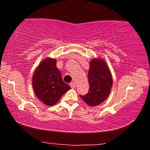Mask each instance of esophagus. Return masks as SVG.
Wrapping results in <instances>:
<instances>
[{"label":"esophagus","instance_id":"1","mask_svg":"<svg viewBox=\"0 0 150 150\" xmlns=\"http://www.w3.org/2000/svg\"><path fill=\"white\" fill-rule=\"evenodd\" d=\"M69 85H70L71 87L72 88V89H74V88L76 87V85H75L74 83H70V84H69Z\"/></svg>","mask_w":150,"mask_h":150}]
</instances>
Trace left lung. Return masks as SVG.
I'll return each mask as SVG.
<instances>
[{
  "instance_id": "1",
  "label": "left lung",
  "mask_w": 150,
  "mask_h": 150,
  "mask_svg": "<svg viewBox=\"0 0 150 150\" xmlns=\"http://www.w3.org/2000/svg\"><path fill=\"white\" fill-rule=\"evenodd\" d=\"M88 80L89 91L80 97L89 106L99 105L108 97L112 85L111 73L103 59H93L90 61Z\"/></svg>"
}]
</instances>
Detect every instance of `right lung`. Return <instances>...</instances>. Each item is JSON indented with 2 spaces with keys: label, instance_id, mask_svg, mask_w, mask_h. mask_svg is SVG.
I'll return each mask as SVG.
<instances>
[{
  "label": "right lung",
  "instance_id": "obj_1",
  "mask_svg": "<svg viewBox=\"0 0 150 150\" xmlns=\"http://www.w3.org/2000/svg\"><path fill=\"white\" fill-rule=\"evenodd\" d=\"M33 88L39 100L47 106L57 104L71 87L63 82L56 59L46 58L40 63L32 79Z\"/></svg>",
  "mask_w": 150,
  "mask_h": 150
}]
</instances>
